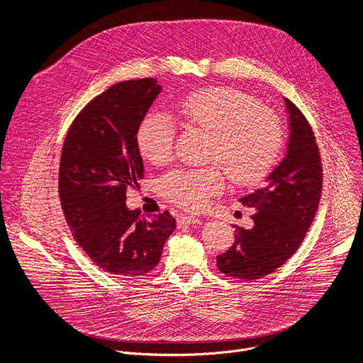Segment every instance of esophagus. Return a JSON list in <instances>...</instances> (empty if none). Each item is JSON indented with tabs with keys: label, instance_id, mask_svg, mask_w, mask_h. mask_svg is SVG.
<instances>
[{
	"label": "esophagus",
	"instance_id": "obj_1",
	"mask_svg": "<svg viewBox=\"0 0 363 363\" xmlns=\"http://www.w3.org/2000/svg\"><path fill=\"white\" fill-rule=\"evenodd\" d=\"M179 225H191V224H199V218L198 217H192V216H182L179 218Z\"/></svg>",
	"mask_w": 363,
	"mask_h": 363
}]
</instances>
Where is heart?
<instances>
[{
  "instance_id": "obj_1",
  "label": "heart",
  "mask_w": 363,
  "mask_h": 363,
  "mask_svg": "<svg viewBox=\"0 0 363 363\" xmlns=\"http://www.w3.org/2000/svg\"><path fill=\"white\" fill-rule=\"evenodd\" d=\"M175 111L186 128L211 133L210 160L235 185L263 181L277 164L283 146L280 121L252 96L231 87H210L185 96ZM174 139L172 121L160 112L146 115L136 132L140 155L153 165L169 161ZM221 167L171 171L162 178L161 191L182 208L198 211L223 191Z\"/></svg>"
}]
</instances>
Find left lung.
I'll return each instance as SVG.
<instances>
[{"mask_svg":"<svg viewBox=\"0 0 363 363\" xmlns=\"http://www.w3.org/2000/svg\"><path fill=\"white\" fill-rule=\"evenodd\" d=\"M289 140L284 158L266 185L240 202L255 210L251 228L235 227V241L217 255L221 273L255 280L276 272L297 251L315 220L322 195L319 147L307 119L284 97Z\"/></svg>","mask_w":363,"mask_h":363,"instance_id":"1","label":"left lung"}]
</instances>
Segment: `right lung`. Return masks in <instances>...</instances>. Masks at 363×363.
I'll use <instances>...</instances> for the list:
<instances>
[{
  "mask_svg": "<svg viewBox=\"0 0 363 363\" xmlns=\"http://www.w3.org/2000/svg\"><path fill=\"white\" fill-rule=\"evenodd\" d=\"M161 90L152 77L111 86L76 116L63 143L59 194L67 225L90 260L119 277L157 267L177 228L168 211L145 218L126 206V191L143 179L136 132Z\"/></svg>",
  "mask_w": 363,
  "mask_h": 363,
  "instance_id": "add662e5",
  "label": "right lung"
}]
</instances>
